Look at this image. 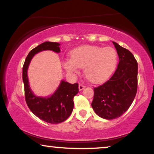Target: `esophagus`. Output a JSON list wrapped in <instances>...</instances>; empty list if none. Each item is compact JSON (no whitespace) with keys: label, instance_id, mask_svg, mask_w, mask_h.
Returning <instances> with one entry per match:
<instances>
[{"label":"esophagus","instance_id":"1","mask_svg":"<svg viewBox=\"0 0 154 154\" xmlns=\"http://www.w3.org/2000/svg\"><path fill=\"white\" fill-rule=\"evenodd\" d=\"M85 88V85H82V84H79V89L80 91H81V90H83Z\"/></svg>","mask_w":154,"mask_h":154}]
</instances>
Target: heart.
Returning a JSON list of instances; mask_svg holds the SVG:
<instances>
[{"label": "heart", "mask_w": 154, "mask_h": 154, "mask_svg": "<svg viewBox=\"0 0 154 154\" xmlns=\"http://www.w3.org/2000/svg\"><path fill=\"white\" fill-rule=\"evenodd\" d=\"M117 54L112 48L83 45L73 50L71 59L63 62V66L70 74L84 68V75L92 83H99L107 79L114 70Z\"/></svg>", "instance_id": "obj_1"}]
</instances>
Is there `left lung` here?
Segmentation results:
<instances>
[{
    "instance_id": "1",
    "label": "left lung",
    "mask_w": 154,
    "mask_h": 154,
    "mask_svg": "<svg viewBox=\"0 0 154 154\" xmlns=\"http://www.w3.org/2000/svg\"><path fill=\"white\" fill-rule=\"evenodd\" d=\"M119 63L108 81L94 88L92 106L99 116L112 120L121 116L131 106L137 90V62L133 54L113 42Z\"/></svg>"
}]
</instances>
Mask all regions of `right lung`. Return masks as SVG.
<instances>
[{
	"instance_id": "1",
	"label": "right lung",
	"mask_w": 154,
	"mask_h": 154,
	"mask_svg": "<svg viewBox=\"0 0 154 154\" xmlns=\"http://www.w3.org/2000/svg\"><path fill=\"white\" fill-rule=\"evenodd\" d=\"M60 45L58 43L48 41L38 45L27 55L22 69L25 100L27 106L38 118L52 124L64 122L71 114L74 106L73 97L79 92V84H71L62 81L56 91L50 97H37L29 87L27 70L31 59L35 54L43 50H52L58 53L60 52Z\"/></svg>"
}]
</instances>
